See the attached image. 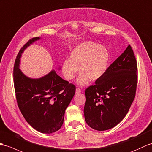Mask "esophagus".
Masks as SVG:
<instances>
[{"instance_id":"obj_1","label":"esophagus","mask_w":152,"mask_h":152,"mask_svg":"<svg viewBox=\"0 0 152 152\" xmlns=\"http://www.w3.org/2000/svg\"><path fill=\"white\" fill-rule=\"evenodd\" d=\"M81 89H79V88H77V89H76V94H79V93H81Z\"/></svg>"}]
</instances>
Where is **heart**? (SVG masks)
<instances>
[{
    "mask_svg": "<svg viewBox=\"0 0 152 152\" xmlns=\"http://www.w3.org/2000/svg\"><path fill=\"white\" fill-rule=\"evenodd\" d=\"M109 53L104 46L93 41H86L74 48L69 58L62 63V72L66 80H71L80 70L82 73L77 77L80 86H86L89 79L97 81L106 72L109 63Z\"/></svg>",
    "mask_w": 152,
    "mask_h": 152,
    "instance_id": "obj_1",
    "label": "heart"
}]
</instances>
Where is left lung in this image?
<instances>
[{"label":"left lung","mask_w":152,"mask_h":152,"mask_svg":"<svg viewBox=\"0 0 152 152\" xmlns=\"http://www.w3.org/2000/svg\"><path fill=\"white\" fill-rule=\"evenodd\" d=\"M137 84V61L129 45L104 76L86 90L83 112L87 124L98 131L119 124L135 98Z\"/></svg>","instance_id":"left-lung-1"}]
</instances>
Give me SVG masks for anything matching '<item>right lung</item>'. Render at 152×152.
<instances>
[{"label": "right lung", "mask_w": 152, "mask_h": 152, "mask_svg": "<svg viewBox=\"0 0 152 152\" xmlns=\"http://www.w3.org/2000/svg\"><path fill=\"white\" fill-rule=\"evenodd\" d=\"M41 37H34L17 54L13 69L14 87L17 104L26 122L43 133L58 131L65 112L75 94L76 87L62 79L54 69L38 78H31L20 69V59L26 49ZM58 70H61L59 66Z\"/></svg>", "instance_id": "obj_1"}]
</instances>
